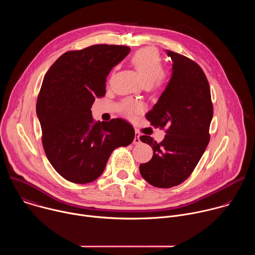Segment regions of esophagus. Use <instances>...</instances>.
<instances>
[{
	"label": "esophagus",
	"mask_w": 255,
	"mask_h": 255,
	"mask_svg": "<svg viewBox=\"0 0 255 255\" xmlns=\"http://www.w3.org/2000/svg\"><path fill=\"white\" fill-rule=\"evenodd\" d=\"M140 142H141V140H140V134H139V132H135V137H134V140H133V143L134 144H140Z\"/></svg>",
	"instance_id": "esophagus-1"
}]
</instances>
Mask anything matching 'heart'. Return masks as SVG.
Listing matches in <instances>:
<instances>
[{
	"label": "heart",
	"mask_w": 255,
	"mask_h": 255,
	"mask_svg": "<svg viewBox=\"0 0 255 255\" xmlns=\"http://www.w3.org/2000/svg\"><path fill=\"white\" fill-rule=\"evenodd\" d=\"M131 61L146 86H151L153 83L159 86L163 83L165 76L161 70V58L156 50L152 48L141 49L133 55ZM140 109V104L133 101H126L123 104V112L128 117L134 116Z\"/></svg>",
	"instance_id": "heart-1"
}]
</instances>
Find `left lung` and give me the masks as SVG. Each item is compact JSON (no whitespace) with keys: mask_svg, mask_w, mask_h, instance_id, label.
<instances>
[{"mask_svg":"<svg viewBox=\"0 0 255 255\" xmlns=\"http://www.w3.org/2000/svg\"><path fill=\"white\" fill-rule=\"evenodd\" d=\"M165 51L172 61L170 80L146 118L153 126H166V135L160 143L147 135L140 137L150 145L153 156L140 164L139 170L150 185L167 189L185 181L205 152L213 105L200 65L184 55Z\"/></svg>","mask_w":255,"mask_h":255,"instance_id":"8db88e82","label":"left lung"}]
</instances>
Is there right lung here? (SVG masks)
Masks as SVG:
<instances>
[{"label": "right lung", "mask_w": 255, "mask_h": 255, "mask_svg": "<svg viewBox=\"0 0 255 255\" xmlns=\"http://www.w3.org/2000/svg\"><path fill=\"white\" fill-rule=\"evenodd\" d=\"M130 52L123 45H92L63 53L44 76L36 104L45 154L65 179L88 184L104 171L114 149L135 137L123 119L95 122L91 108L106 94V79Z\"/></svg>", "instance_id": "add662e5"}]
</instances>
